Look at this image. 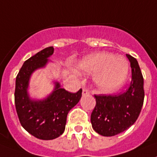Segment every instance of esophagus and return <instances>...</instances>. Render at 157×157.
I'll use <instances>...</instances> for the list:
<instances>
[{"mask_svg":"<svg viewBox=\"0 0 157 157\" xmlns=\"http://www.w3.org/2000/svg\"><path fill=\"white\" fill-rule=\"evenodd\" d=\"M90 94L89 90L86 89V88H83L82 89V95H87Z\"/></svg>","mask_w":157,"mask_h":157,"instance_id":"obj_1","label":"esophagus"}]
</instances>
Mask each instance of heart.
Instances as JSON below:
<instances>
[{"label":"heart","mask_w":157,"mask_h":157,"mask_svg":"<svg viewBox=\"0 0 157 157\" xmlns=\"http://www.w3.org/2000/svg\"><path fill=\"white\" fill-rule=\"evenodd\" d=\"M78 67L86 73L96 74L95 82L104 92H112L118 89L128 74L126 60L108 52L90 55L82 60Z\"/></svg>","instance_id":"heart-1"}]
</instances>
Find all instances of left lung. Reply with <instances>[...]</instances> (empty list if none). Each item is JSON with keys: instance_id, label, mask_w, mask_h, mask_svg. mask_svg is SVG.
Here are the masks:
<instances>
[{"instance_id": "8db88e82", "label": "left lung", "mask_w": 157, "mask_h": 157, "mask_svg": "<svg viewBox=\"0 0 157 157\" xmlns=\"http://www.w3.org/2000/svg\"><path fill=\"white\" fill-rule=\"evenodd\" d=\"M132 69V80L124 92L114 94H94L96 105L90 117L98 133L112 136L124 132L138 118L144 103V78L134 57L126 55Z\"/></svg>"}]
</instances>
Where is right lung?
Returning a JSON list of instances; mask_svg holds the SVG:
<instances>
[{"label":"right lung","instance_id":"add662e5","mask_svg":"<svg viewBox=\"0 0 157 157\" xmlns=\"http://www.w3.org/2000/svg\"><path fill=\"white\" fill-rule=\"evenodd\" d=\"M54 52L53 47L44 48L27 59L16 78L15 105L21 125L25 130L40 140H52L63 134L68 112L81 98L80 89L71 93L56 83V90L44 101H32L27 94L31 74L43 67Z\"/></svg>","mask_w":157,"mask_h":157}]
</instances>
